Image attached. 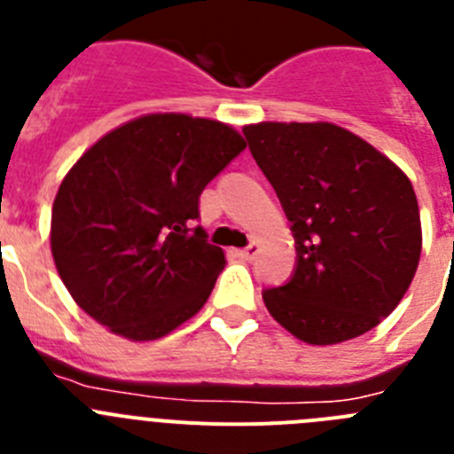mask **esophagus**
I'll list each match as a JSON object with an SVG mask.
<instances>
[{
	"label": "esophagus",
	"mask_w": 454,
	"mask_h": 454,
	"mask_svg": "<svg viewBox=\"0 0 454 454\" xmlns=\"http://www.w3.org/2000/svg\"><path fill=\"white\" fill-rule=\"evenodd\" d=\"M259 252H262V246H259V243H252V246L239 250V256H240V259H246V262H252V259H254Z\"/></svg>",
	"instance_id": "esophagus-1"
}]
</instances>
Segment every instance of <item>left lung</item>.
<instances>
[{
	"instance_id": "1",
	"label": "left lung",
	"mask_w": 454,
	"mask_h": 454,
	"mask_svg": "<svg viewBox=\"0 0 454 454\" xmlns=\"http://www.w3.org/2000/svg\"><path fill=\"white\" fill-rule=\"evenodd\" d=\"M243 134L291 220L298 254L291 282L263 293L270 316L309 346L371 332L419 268L423 230L409 177L339 124L256 122Z\"/></svg>"
}]
</instances>
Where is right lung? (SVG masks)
<instances>
[{
    "label": "right lung",
    "mask_w": 454,
    "mask_h": 454,
    "mask_svg": "<svg viewBox=\"0 0 454 454\" xmlns=\"http://www.w3.org/2000/svg\"><path fill=\"white\" fill-rule=\"evenodd\" d=\"M243 150L231 124L188 114L140 115L88 147L51 207V256L72 300L136 343L198 314L227 262L191 224L204 186Z\"/></svg>",
    "instance_id": "obj_1"
}]
</instances>
